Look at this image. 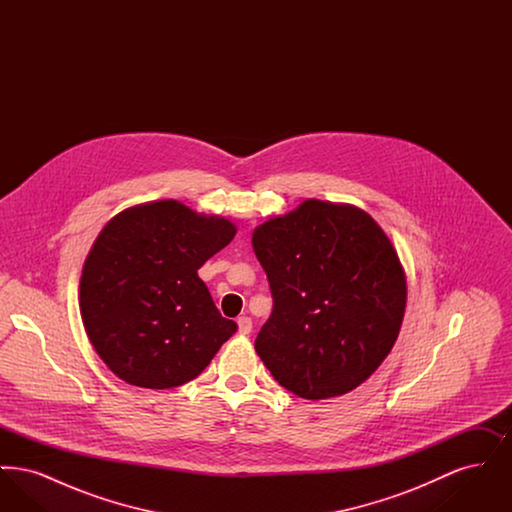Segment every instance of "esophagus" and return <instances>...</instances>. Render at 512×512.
<instances>
[{
	"instance_id": "esophagus-1",
	"label": "esophagus",
	"mask_w": 512,
	"mask_h": 512,
	"mask_svg": "<svg viewBox=\"0 0 512 512\" xmlns=\"http://www.w3.org/2000/svg\"><path fill=\"white\" fill-rule=\"evenodd\" d=\"M251 328H253V322H251V318H238V332H240V334H244V336H247V334H251Z\"/></svg>"
}]
</instances>
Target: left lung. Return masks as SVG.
I'll list each match as a JSON object with an SVG mask.
<instances>
[{"mask_svg": "<svg viewBox=\"0 0 512 512\" xmlns=\"http://www.w3.org/2000/svg\"><path fill=\"white\" fill-rule=\"evenodd\" d=\"M251 242L272 293L255 351L274 380L303 399L361 386L388 357L407 301L384 230L357 207L309 199Z\"/></svg>", "mask_w": 512, "mask_h": 512, "instance_id": "left-lung-1", "label": "left lung"}]
</instances>
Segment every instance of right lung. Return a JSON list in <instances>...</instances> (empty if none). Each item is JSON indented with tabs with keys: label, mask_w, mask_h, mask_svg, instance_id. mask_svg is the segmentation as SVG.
Segmentation results:
<instances>
[{
	"label": "right lung",
	"mask_w": 512,
	"mask_h": 512,
	"mask_svg": "<svg viewBox=\"0 0 512 512\" xmlns=\"http://www.w3.org/2000/svg\"><path fill=\"white\" fill-rule=\"evenodd\" d=\"M230 220L178 201L122 211L92 247L80 278V313L103 363L151 390L197 378L238 324L222 317L197 276L232 242Z\"/></svg>",
	"instance_id": "obj_1"
}]
</instances>
